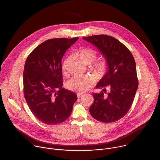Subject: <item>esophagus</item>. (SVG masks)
I'll list each match as a JSON object with an SVG mask.
<instances>
[{
    "instance_id": "obj_1",
    "label": "esophagus",
    "mask_w": 160,
    "mask_h": 160,
    "mask_svg": "<svg viewBox=\"0 0 160 160\" xmlns=\"http://www.w3.org/2000/svg\"><path fill=\"white\" fill-rule=\"evenodd\" d=\"M83 96H84L83 94H82V93H78V94H77V97H78V98H82Z\"/></svg>"
}]
</instances>
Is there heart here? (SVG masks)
<instances>
[{"mask_svg":"<svg viewBox=\"0 0 160 160\" xmlns=\"http://www.w3.org/2000/svg\"><path fill=\"white\" fill-rule=\"evenodd\" d=\"M75 56L85 64H88L92 62L97 58V52L91 48H83L78 50L75 52ZM70 61V58H66L63 62L62 68L64 73L66 72L67 65ZM108 68V62L106 59H101L96 61L91 67V72L93 75L100 79L102 78L107 72ZM93 77L86 76L75 77L68 82L66 87L68 89L76 92H84L87 90L94 82Z\"/></svg>","mask_w":160,"mask_h":160,"instance_id":"heart-1","label":"heart"}]
</instances>
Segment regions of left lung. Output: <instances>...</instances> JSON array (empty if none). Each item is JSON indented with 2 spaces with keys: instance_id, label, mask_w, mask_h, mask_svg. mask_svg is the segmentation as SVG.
Instances as JSON below:
<instances>
[{
  "instance_id": "8db88e82",
  "label": "left lung",
  "mask_w": 160,
  "mask_h": 160,
  "mask_svg": "<svg viewBox=\"0 0 160 160\" xmlns=\"http://www.w3.org/2000/svg\"><path fill=\"white\" fill-rule=\"evenodd\" d=\"M82 38L95 45L108 62L106 73L96 86L101 92L92 94L90 115L101 122L118 121L130 109L138 88L134 58L125 45L112 37L97 35Z\"/></svg>"
}]
</instances>
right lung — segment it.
<instances>
[{
	"mask_svg": "<svg viewBox=\"0 0 160 160\" xmlns=\"http://www.w3.org/2000/svg\"><path fill=\"white\" fill-rule=\"evenodd\" d=\"M78 39L58 38L43 42L28 56L23 72V92L33 115L47 125L70 116L77 94L62 88L61 60Z\"/></svg>",
	"mask_w": 160,
	"mask_h": 160,
	"instance_id": "add662e5",
	"label": "right lung"
}]
</instances>
